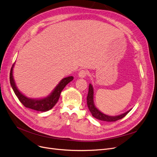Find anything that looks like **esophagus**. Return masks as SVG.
I'll use <instances>...</instances> for the list:
<instances>
[{"label":"esophagus","mask_w":157,"mask_h":157,"mask_svg":"<svg viewBox=\"0 0 157 157\" xmlns=\"http://www.w3.org/2000/svg\"><path fill=\"white\" fill-rule=\"evenodd\" d=\"M87 71L86 70H81L79 73H78V76L80 78H85L86 76L87 75Z\"/></svg>","instance_id":"esophagus-1"}]
</instances>
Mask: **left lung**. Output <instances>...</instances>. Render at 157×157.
Listing matches in <instances>:
<instances>
[{"mask_svg": "<svg viewBox=\"0 0 157 157\" xmlns=\"http://www.w3.org/2000/svg\"><path fill=\"white\" fill-rule=\"evenodd\" d=\"M94 88L92 85L90 83L89 85V88H88V93L86 98V102H87V105L88 108L90 111V113H92V116L95 118L97 120L104 121H116L118 120H120L123 118V117H125L126 115L130 111L131 109L129 111L123 113L121 114L118 115V116H109V115L105 114L101 112L99 110H98L94 104Z\"/></svg>", "mask_w": 157, "mask_h": 157, "instance_id": "left-lung-1", "label": "left lung"}]
</instances>
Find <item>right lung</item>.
I'll return each mask as SVG.
<instances>
[{
    "label": "right lung",
    "mask_w": 157,
    "mask_h": 157,
    "mask_svg": "<svg viewBox=\"0 0 157 157\" xmlns=\"http://www.w3.org/2000/svg\"><path fill=\"white\" fill-rule=\"evenodd\" d=\"M14 65V63L11 69L10 79L11 87L15 95L17 96L19 101L25 107L38 111H47L52 109L54 105L56 104L58 101H59L60 94L63 89L74 79L72 76H69L62 79L60 81V83L55 87V88L53 90V92L45 98H39V99L30 98L22 94L16 86L13 76Z\"/></svg>",
    "instance_id": "obj_1"
}]
</instances>
